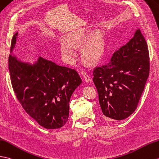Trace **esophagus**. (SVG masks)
Listing matches in <instances>:
<instances>
[{"label": "esophagus", "instance_id": "1", "mask_svg": "<svg viewBox=\"0 0 159 159\" xmlns=\"http://www.w3.org/2000/svg\"><path fill=\"white\" fill-rule=\"evenodd\" d=\"M81 76H82V77L83 78V79L85 80V82L87 83H89L90 82V81L91 80V77L89 76L88 74L84 71V70H82L81 71Z\"/></svg>", "mask_w": 159, "mask_h": 159}]
</instances>
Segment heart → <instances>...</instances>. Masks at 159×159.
I'll use <instances>...</instances> for the list:
<instances>
[{
	"label": "heart",
	"instance_id": "b5f03b06",
	"mask_svg": "<svg viewBox=\"0 0 159 159\" xmlns=\"http://www.w3.org/2000/svg\"><path fill=\"white\" fill-rule=\"evenodd\" d=\"M84 36L80 33H71L67 39H62L60 50L64 60L70 64L75 61L76 56V46L83 40ZM104 51V42L99 36H95L87 41L82 48L83 56L92 62L98 61Z\"/></svg>",
	"mask_w": 159,
	"mask_h": 159
}]
</instances>
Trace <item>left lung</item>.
Segmentation results:
<instances>
[{
    "mask_svg": "<svg viewBox=\"0 0 159 159\" xmlns=\"http://www.w3.org/2000/svg\"><path fill=\"white\" fill-rule=\"evenodd\" d=\"M150 72L147 43L140 30L114 53L108 64L96 67L93 80L103 117L123 120L137 108Z\"/></svg>",
    "mask_w": 159,
    "mask_h": 159,
    "instance_id": "obj_1",
    "label": "left lung"
}]
</instances>
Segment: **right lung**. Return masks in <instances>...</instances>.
<instances>
[{
	"label": "right lung",
	"mask_w": 159,
	"mask_h": 159,
	"mask_svg": "<svg viewBox=\"0 0 159 159\" xmlns=\"http://www.w3.org/2000/svg\"><path fill=\"white\" fill-rule=\"evenodd\" d=\"M17 32L13 36L12 52ZM11 81L21 106L32 119L48 129H59L69 117V102L82 83L75 70L55 64L42 57L33 65L9 57Z\"/></svg>",
	"instance_id": "1"
}]
</instances>
